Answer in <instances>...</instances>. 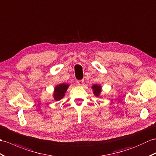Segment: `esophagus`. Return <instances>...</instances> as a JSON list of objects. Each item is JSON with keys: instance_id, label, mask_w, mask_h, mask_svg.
<instances>
[{"instance_id": "esophagus-1", "label": "esophagus", "mask_w": 156, "mask_h": 156, "mask_svg": "<svg viewBox=\"0 0 156 156\" xmlns=\"http://www.w3.org/2000/svg\"><path fill=\"white\" fill-rule=\"evenodd\" d=\"M77 84L79 86H82L84 84V80H77Z\"/></svg>"}]
</instances>
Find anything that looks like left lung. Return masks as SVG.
Wrapping results in <instances>:
<instances>
[{"label": "left lung", "mask_w": 156, "mask_h": 156, "mask_svg": "<svg viewBox=\"0 0 156 156\" xmlns=\"http://www.w3.org/2000/svg\"><path fill=\"white\" fill-rule=\"evenodd\" d=\"M92 88H93V90H94V95L96 96H98L100 92H101V87H100V86L94 85L92 86Z\"/></svg>", "instance_id": "8db88e82"}]
</instances>
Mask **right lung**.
I'll list each match as a JSON object with an SVG mask.
<instances>
[{
	"label": "right lung",
	"instance_id": "1",
	"mask_svg": "<svg viewBox=\"0 0 156 156\" xmlns=\"http://www.w3.org/2000/svg\"><path fill=\"white\" fill-rule=\"evenodd\" d=\"M68 84H62L57 86L55 88V90H54V100L58 101L62 98L64 96L65 92H66L68 89Z\"/></svg>",
	"mask_w": 156,
	"mask_h": 156
}]
</instances>
